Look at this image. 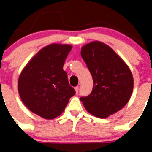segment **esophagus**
<instances>
[{"label": "esophagus", "mask_w": 152, "mask_h": 152, "mask_svg": "<svg viewBox=\"0 0 152 152\" xmlns=\"http://www.w3.org/2000/svg\"><path fill=\"white\" fill-rule=\"evenodd\" d=\"M79 90V87H75V91H76V93H78Z\"/></svg>", "instance_id": "obj_1"}]
</instances>
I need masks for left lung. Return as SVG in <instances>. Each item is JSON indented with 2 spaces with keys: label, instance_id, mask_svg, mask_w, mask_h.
I'll return each instance as SVG.
<instances>
[{
  "label": "left lung",
  "instance_id": "8db88e82",
  "mask_svg": "<svg viewBox=\"0 0 152 152\" xmlns=\"http://www.w3.org/2000/svg\"><path fill=\"white\" fill-rule=\"evenodd\" d=\"M81 55L93 79L91 93L80 98L87 111L104 119L122 109L133 89L128 66L111 48L100 41L84 46Z\"/></svg>",
  "mask_w": 152,
  "mask_h": 152
}]
</instances>
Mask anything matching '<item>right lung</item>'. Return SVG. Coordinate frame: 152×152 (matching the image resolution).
Returning a JSON list of instances; mask_svg holds the SVG:
<instances>
[{"instance_id":"right-lung-1","label":"right lung","mask_w":152,"mask_h":152,"mask_svg":"<svg viewBox=\"0 0 152 152\" xmlns=\"http://www.w3.org/2000/svg\"><path fill=\"white\" fill-rule=\"evenodd\" d=\"M72 47L53 44L43 48L20 74L18 91L24 104L47 119L60 116L76 92L63 69Z\"/></svg>"}]
</instances>
